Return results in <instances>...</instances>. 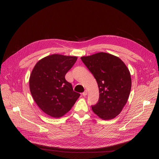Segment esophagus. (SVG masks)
<instances>
[{"label":"esophagus","instance_id":"obj_1","mask_svg":"<svg viewBox=\"0 0 159 159\" xmlns=\"http://www.w3.org/2000/svg\"><path fill=\"white\" fill-rule=\"evenodd\" d=\"M87 94V90H85V91L82 93V96H85Z\"/></svg>","mask_w":159,"mask_h":159}]
</instances>
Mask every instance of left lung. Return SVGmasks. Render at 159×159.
I'll list each match as a JSON object with an SVG mask.
<instances>
[{"label":"left lung","mask_w":159,"mask_h":159,"mask_svg":"<svg viewBox=\"0 0 159 159\" xmlns=\"http://www.w3.org/2000/svg\"><path fill=\"white\" fill-rule=\"evenodd\" d=\"M81 60L96 79L99 98L92 106L93 112L104 120L115 118L128 99L131 79L129 70L118 57L100 52Z\"/></svg>","instance_id":"8db88e82"}]
</instances>
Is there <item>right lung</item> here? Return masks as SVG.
Masks as SVG:
<instances>
[{
    "mask_svg": "<svg viewBox=\"0 0 159 159\" xmlns=\"http://www.w3.org/2000/svg\"><path fill=\"white\" fill-rule=\"evenodd\" d=\"M77 60L76 57L54 54L35 65L30 78V89L39 107L53 118L69 112L80 96L65 76Z\"/></svg>",
    "mask_w": 159,
    "mask_h": 159,
    "instance_id": "right-lung-1",
    "label": "right lung"
}]
</instances>
